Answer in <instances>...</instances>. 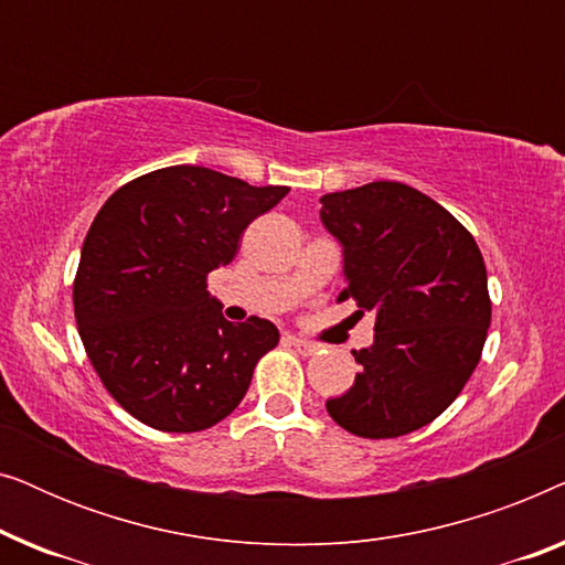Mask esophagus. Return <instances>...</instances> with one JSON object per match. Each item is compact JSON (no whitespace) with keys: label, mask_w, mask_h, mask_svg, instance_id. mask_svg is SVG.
<instances>
[{"label":"esophagus","mask_w":565,"mask_h":565,"mask_svg":"<svg viewBox=\"0 0 565 565\" xmlns=\"http://www.w3.org/2000/svg\"><path fill=\"white\" fill-rule=\"evenodd\" d=\"M282 339H285V342H288V344L296 347L298 352H303V354H316V352H319V344L308 342V339H300V337H292V334H285Z\"/></svg>","instance_id":"1"}]
</instances>
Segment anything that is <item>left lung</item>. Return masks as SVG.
<instances>
[{
    "label": "left lung",
    "instance_id": "obj_1",
    "mask_svg": "<svg viewBox=\"0 0 565 565\" xmlns=\"http://www.w3.org/2000/svg\"><path fill=\"white\" fill-rule=\"evenodd\" d=\"M321 223L342 244L347 288L375 313V339L352 350L360 373L327 412L358 437L427 427L458 398L491 323L476 238L443 205L404 182H370L321 198Z\"/></svg>",
    "mask_w": 565,
    "mask_h": 565
}]
</instances>
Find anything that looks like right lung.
Listing matches in <instances>:
<instances>
[{
  "label": "right lung",
  "instance_id": "add662e5",
  "mask_svg": "<svg viewBox=\"0 0 565 565\" xmlns=\"http://www.w3.org/2000/svg\"><path fill=\"white\" fill-rule=\"evenodd\" d=\"M288 195L205 167H164L115 190L92 221L74 280V316L92 367L138 422L213 427L242 404L273 321L223 319L207 275L236 257L254 218Z\"/></svg>",
  "mask_w": 565,
  "mask_h": 565
}]
</instances>
